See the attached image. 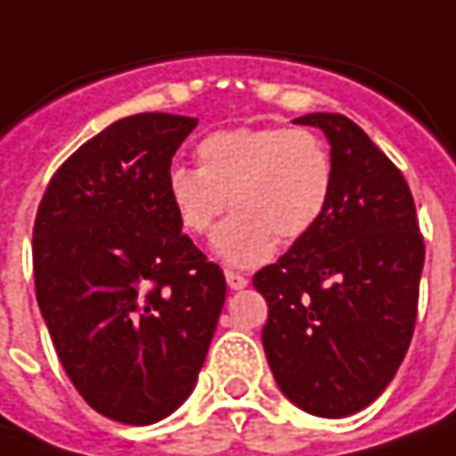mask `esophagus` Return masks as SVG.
Instances as JSON below:
<instances>
[{
    "label": "esophagus",
    "instance_id": "esophagus-1",
    "mask_svg": "<svg viewBox=\"0 0 456 456\" xmlns=\"http://www.w3.org/2000/svg\"><path fill=\"white\" fill-rule=\"evenodd\" d=\"M224 278H227V286L232 288V290H242V288H248L249 283L245 275H240V273H234V270H227Z\"/></svg>",
    "mask_w": 456,
    "mask_h": 456
}]
</instances>
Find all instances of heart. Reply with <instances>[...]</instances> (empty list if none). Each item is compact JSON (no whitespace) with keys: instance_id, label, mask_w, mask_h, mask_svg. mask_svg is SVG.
Returning a JSON list of instances; mask_svg holds the SVG:
<instances>
[{"instance_id":"1","label":"heart","mask_w":456,"mask_h":456,"mask_svg":"<svg viewBox=\"0 0 456 456\" xmlns=\"http://www.w3.org/2000/svg\"><path fill=\"white\" fill-rule=\"evenodd\" d=\"M196 155L199 168L170 166L166 196L181 227L196 237L211 234L224 208H234L214 237V255L227 265L265 263L278 240L290 245L306 237L331 204L334 160L308 129H219Z\"/></svg>"}]
</instances>
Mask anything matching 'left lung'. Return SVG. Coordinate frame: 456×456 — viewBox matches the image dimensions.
Returning a JSON list of instances; mask_svg holds the SVG:
<instances>
[{
	"label": "left lung",
	"mask_w": 456,
	"mask_h": 456,
	"mask_svg": "<svg viewBox=\"0 0 456 456\" xmlns=\"http://www.w3.org/2000/svg\"><path fill=\"white\" fill-rule=\"evenodd\" d=\"M319 127L334 160L322 222L255 273L265 296L263 346L293 406L345 419L370 406L406 357L424 270V237L401 170L345 114L293 119Z\"/></svg>",
	"instance_id": "left-lung-1"
}]
</instances>
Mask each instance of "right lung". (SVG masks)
Here are the masks:
<instances>
[{"instance_id": "right-lung-1", "label": "right lung", "mask_w": 456, "mask_h": 456, "mask_svg": "<svg viewBox=\"0 0 456 456\" xmlns=\"http://www.w3.org/2000/svg\"><path fill=\"white\" fill-rule=\"evenodd\" d=\"M193 117L114 122L53 175L32 229L37 306L70 383L111 421L148 426L191 395L224 306L166 173Z\"/></svg>"}]
</instances>
